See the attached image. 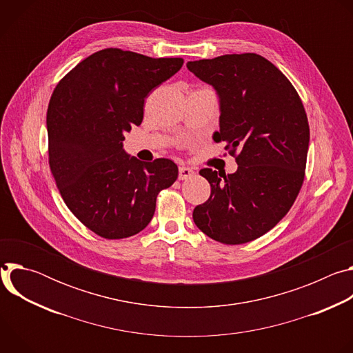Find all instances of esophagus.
<instances>
[{
	"instance_id": "1",
	"label": "esophagus",
	"mask_w": 353,
	"mask_h": 353,
	"mask_svg": "<svg viewBox=\"0 0 353 353\" xmlns=\"http://www.w3.org/2000/svg\"><path fill=\"white\" fill-rule=\"evenodd\" d=\"M194 174H195V172L192 169H190V168H185V166H180L179 168V180L191 179Z\"/></svg>"
}]
</instances>
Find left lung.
Wrapping results in <instances>:
<instances>
[{
    "instance_id": "obj_1",
    "label": "left lung",
    "mask_w": 353,
    "mask_h": 353,
    "mask_svg": "<svg viewBox=\"0 0 353 353\" xmlns=\"http://www.w3.org/2000/svg\"><path fill=\"white\" fill-rule=\"evenodd\" d=\"M187 68L219 96L216 142L236 159L233 174L210 168L199 174L211 195L192 219L208 237L243 244L271 230L290 210L305 180L310 128L290 81L256 53L188 61Z\"/></svg>"
}]
</instances>
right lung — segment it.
<instances>
[{
    "label": "right lung",
    "instance_id": "right-lung-1",
    "mask_svg": "<svg viewBox=\"0 0 353 353\" xmlns=\"http://www.w3.org/2000/svg\"><path fill=\"white\" fill-rule=\"evenodd\" d=\"M183 63L105 48L74 67L50 99V170L70 211L100 237L125 239L145 229L158 194L177 179L174 162L130 158L123 141L141 124L149 92Z\"/></svg>",
    "mask_w": 353,
    "mask_h": 353
}]
</instances>
